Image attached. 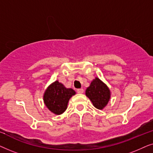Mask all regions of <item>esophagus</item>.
Wrapping results in <instances>:
<instances>
[{
	"instance_id": "obj_1",
	"label": "esophagus",
	"mask_w": 153,
	"mask_h": 153,
	"mask_svg": "<svg viewBox=\"0 0 153 153\" xmlns=\"http://www.w3.org/2000/svg\"><path fill=\"white\" fill-rule=\"evenodd\" d=\"M77 93H83V88H79L76 90Z\"/></svg>"
}]
</instances>
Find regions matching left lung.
Returning a JSON list of instances; mask_svg holds the SVG:
<instances>
[{
    "mask_svg": "<svg viewBox=\"0 0 153 153\" xmlns=\"http://www.w3.org/2000/svg\"><path fill=\"white\" fill-rule=\"evenodd\" d=\"M85 95L91 100L93 106L102 109L109 101L110 91L100 79L95 78L85 91Z\"/></svg>",
    "mask_w": 153,
    "mask_h": 153,
    "instance_id": "left-lung-1",
    "label": "left lung"
}]
</instances>
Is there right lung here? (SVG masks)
<instances>
[{
    "instance_id": "right-lung-1",
    "label": "right lung",
    "mask_w": 153,
    "mask_h": 153,
    "mask_svg": "<svg viewBox=\"0 0 153 153\" xmlns=\"http://www.w3.org/2000/svg\"><path fill=\"white\" fill-rule=\"evenodd\" d=\"M76 93L72 88H66L58 81L50 85L44 94V102L53 114L60 115L67 109L69 100Z\"/></svg>"
}]
</instances>
